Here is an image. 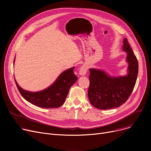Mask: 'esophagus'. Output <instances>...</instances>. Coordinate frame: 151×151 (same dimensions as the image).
Here are the masks:
<instances>
[{
    "label": "esophagus",
    "instance_id": "esophagus-1",
    "mask_svg": "<svg viewBox=\"0 0 151 151\" xmlns=\"http://www.w3.org/2000/svg\"><path fill=\"white\" fill-rule=\"evenodd\" d=\"M87 70H88V67L86 65H83L80 68V71H79V74L81 76H84L86 74L87 72Z\"/></svg>",
    "mask_w": 151,
    "mask_h": 151
}]
</instances>
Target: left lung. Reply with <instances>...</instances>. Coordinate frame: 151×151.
Returning a JSON list of instances; mask_svg holds the SVG:
<instances>
[{
  "instance_id": "obj_1",
  "label": "left lung",
  "mask_w": 151,
  "mask_h": 151,
  "mask_svg": "<svg viewBox=\"0 0 151 151\" xmlns=\"http://www.w3.org/2000/svg\"><path fill=\"white\" fill-rule=\"evenodd\" d=\"M122 51L127 53V73L124 76H111L104 70L89 68L90 86L88 98L91 104L99 109L117 108L128 100L135 85L138 62L129 44L123 40Z\"/></svg>"
}]
</instances>
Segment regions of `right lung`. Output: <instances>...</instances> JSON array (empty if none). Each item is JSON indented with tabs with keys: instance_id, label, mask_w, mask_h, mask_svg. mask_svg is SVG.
<instances>
[{
	"instance_id": "obj_1",
	"label": "right lung",
	"mask_w": 151,
	"mask_h": 151,
	"mask_svg": "<svg viewBox=\"0 0 151 151\" xmlns=\"http://www.w3.org/2000/svg\"><path fill=\"white\" fill-rule=\"evenodd\" d=\"M14 60L15 58L13 65ZM74 68L75 67L63 71L51 85L37 92L23 89L15 78L14 81L22 97L30 104L43 108H56L63 104L70 88L78 80V77L73 72Z\"/></svg>"
}]
</instances>
